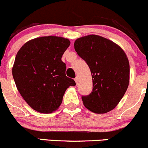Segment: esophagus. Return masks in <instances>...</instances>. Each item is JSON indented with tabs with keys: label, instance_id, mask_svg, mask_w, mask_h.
I'll return each instance as SVG.
<instances>
[{
	"label": "esophagus",
	"instance_id": "esophagus-1",
	"mask_svg": "<svg viewBox=\"0 0 148 148\" xmlns=\"http://www.w3.org/2000/svg\"><path fill=\"white\" fill-rule=\"evenodd\" d=\"M75 81L76 84L77 85V83H78V77H76L75 78Z\"/></svg>",
	"mask_w": 148,
	"mask_h": 148
}]
</instances>
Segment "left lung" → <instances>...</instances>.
Instances as JSON below:
<instances>
[{
  "mask_svg": "<svg viewBox=\"0 0 148 148\" xmlns=\"http://www.w3.org/2000/svg\"><path fill=\"white\" fill-rule=\"evenodd\" d=\"M75 50L86 62L93 80V90L82 96L90 112L104 114L113 110L124 96L130 83V63L117 44L96 34L77 38Z\"/></svg>",
  "mask_w": 148,
  "mask_h": 148,
  "instance_id": "1",
  "label": "left lung"
}]
</instances>
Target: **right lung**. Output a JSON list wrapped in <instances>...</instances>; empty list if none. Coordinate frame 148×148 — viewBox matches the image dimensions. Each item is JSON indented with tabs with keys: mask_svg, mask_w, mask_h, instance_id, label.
Here are the masks:
<instances>
[{
	"mask_svg": "<svg viewBox=\"0 0 148 148\" xmlns=\"http://www.w3.org/2000/svg\"><path fill=\"white\" fill-rule=\"evenodd\" d=\"M71 45L66 38L41 36L28 41L16 56L12 74L25 101L38 112L52 113L62 101L65 90L74 86L65 75L62 55Z\"/></svg>",
	"mask_w": 148,
	"mask_h": 148,
	"instance_id": "obj_1",
	"label": "right lung"
}]
</instances>
